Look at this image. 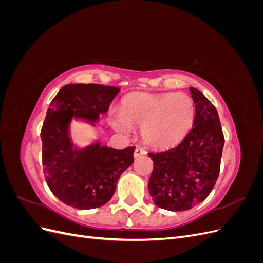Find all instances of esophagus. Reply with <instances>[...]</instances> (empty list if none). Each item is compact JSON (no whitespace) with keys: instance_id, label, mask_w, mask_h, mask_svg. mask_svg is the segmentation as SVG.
I'll return each instance as SVG.
<instances>
[{"instance_id":"1","label":"esophagus","mask_w":263,"mask_h":263,"mask_svg":"<svg viewBox=\"0 0 263 263\" xmlns=\"http://www.w3.org/2000/svg\"><path fill=\"white\" fill-rule=\"evenodd\" d=\"M142 155H146V150L145 149H142L141 147H138V148L135 149V151H134V157L135 158H137V157L142 156Z\"/></svg>"}]
</instances>
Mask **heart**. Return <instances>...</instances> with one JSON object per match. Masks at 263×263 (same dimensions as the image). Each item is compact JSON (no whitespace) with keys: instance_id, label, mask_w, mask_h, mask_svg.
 <instances>
[{"instance_id":"heart-1","label":"heart","mask_w":263,"mask_h":263,"mask_svg":"<svg viewBox=\"0 0 263 263\" xmlns=\"http://www.w3.org/2000/svg\"><path fill=\"white\" fill-rule=\"evenodd\" d=\"M194 119L195 104L185 93H136L123 101L121 114L112 119V126L124 134H129L133 126L141 127L147 145L169 149L187 136Z\"/></svg>"}]
</instances>
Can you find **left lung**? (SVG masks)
<instances>
[{"label": "left lung", "instance_id": "8db88e82", "mask_svg": "<svg viewBox=\"0 0 263 263\" xmlns=\"http://www.w3.org/2000/svg\"><path fill=\"white\" fill-rule=\"evenodd\" d=\"M190 91L195 103L193 128L177 147L148 154L154 161L149 193L158 208L172 212L191 210L209 196L225 141L216 108L201 91Z\"/></svg>", "mask_w": 263, "mask_h": 263}]
</instances>
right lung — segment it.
I'll return each instance as SVG.
<instances>
[{"label":"right lung","mask_w":263,"mask_h":263,"mask_svg":"<svg viewBox=\"0 0 263 263\" xmlns=\"http://www.w3.org/2000/svg\"><path fill=\"white\" fill-rule=\"evenodd\" d=\"M119 91L102 84H67L47 110L41 134L45 178L53 195L74 209L106 204L121 174L134 162L135 147L116 150L95 142L78 149L69 135L71 119L98 122Z\"/></svg>","instance_id":"obj_1"}]
</instances>
